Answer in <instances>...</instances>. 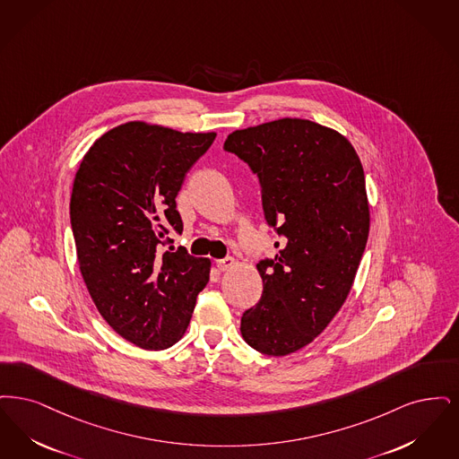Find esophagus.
Instances as JSON below:
<instances>
[{
  "instance_id": "esophagus-1",
  "label": "esophagus",
  "mask_w": 459,
  "mask_h": 459,
  "mask_svg": "<svg viewBox=\"0 0 459 459\" xmlns=\"http://www.w3.org/2000/svg\"><path fill=\"white\" fill-rule=\"evenodd\" d=\"M216 265H218V269L220 271H230V269H233V265H235V259L233 257H226V259L216 260Z\"/></svg>"
}]
</instances>
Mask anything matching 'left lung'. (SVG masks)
I'll return each mask as SVG.
<instances>
[{
    "mask_svg": "<svg viewBox=\"0 0 459 459\" xmlns=\"http://www.w3.org/2000/svg\"><path fill=\"white\" fill-rule=\"evenodd\" d=\"M224 151L257 173L267 222L282 243L257 264L264 291L241 317V336L264 355L286 357L334 319L359 271L370 211L363 166L336 130L299 118L235 130Z\"/></svg>",
    "mask_w": 459,
    "mask_h": 459,
    "instance_id": "obj_1",
    "label": "left lung"
}]
</instances>
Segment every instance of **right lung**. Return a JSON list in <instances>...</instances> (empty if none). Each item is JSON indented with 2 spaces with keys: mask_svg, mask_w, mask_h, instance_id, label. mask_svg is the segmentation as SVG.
<instances>
[{
  "mask_svg": "<svg viewBox=\"0 0 459 459\" xmlns=\"http://www.w3.org/2000/svg\"><path fill=\"white\" fill-rule=\"evenodd\" d=\"M216 132H178L128 121L85 152L74 179L70 221L77 260L102 319L142 350H164L183 338L211 260L162 252L168 226L183 222L177 195L186 171Z\"/></svg>",
  "mask_w": 459,
  "mask_h": 459,
  "instance_id": "1",
  "label": "right lung"
}]
</instances>
